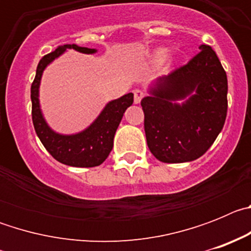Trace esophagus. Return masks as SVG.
I'll use <instances>...</instances> for the list:
<instances>
[{
  "mask_svg": "<svg viewBox=\"0 0 251 251\" xmlns=\"http://www.w3.org/2000/svg\"><path fill=\"white\" fill-rule=\"evenodd\" d=\"M133 94H134V103H136V104L141 103L142 98L145 97V92H143V90H141V89H136L134 92H133Z\"/></svg>",
  "mask_w": 251,
  "mask_h": 251,
  "instance_id": "esophagus-1",
  "label": "esophagus"
}]
</instances>
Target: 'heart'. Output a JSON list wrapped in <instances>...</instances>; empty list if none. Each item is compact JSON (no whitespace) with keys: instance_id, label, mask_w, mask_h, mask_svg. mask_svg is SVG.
Here are the masks:
<instances>
[{"instance_id":"heart-1","label":"heart","mask_w":251,"mask_h":251,"mask_svg":"<svg viewBox=\"0 0 251 251\" xmlns=\"http://www.w3.org/2000/svg\"><path fill=\"white\" fill-rule=\"evenodd\" d=\"M167 55L168 51L166 50V49H159V50H157L156 52H154V55H153V61L156 64L163 63L166 57H167Z\"/></svg>"}]
</instances>
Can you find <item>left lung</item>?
Segmentation results:
<instances>
[{"instance_id": "8db88e82", "label": "left lung", "mask_w": 251, "mask_h": 251, "mask_svg": "<svg viewBox=\"0 0 251 251\" xmlns=\"http://www.w3.org/2000/svg\"><path fill=\"white\" fill-rule=\"evenodd\" d=\"M200 50L186 65L158 77L141 101L148 148L165 163L201 157L225 123L226 73L210 46L201 45Z\"/></svg>"}]
</instances>
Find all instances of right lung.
Masks as SVG:
<instances>
[{
	"mask_svg": "<svg viewBox=\"0 0 251 251\" xmlns=\"http://www.w3.org/2000/svg\"><path fill=\"white\" fill-rule=\"evenodd\" d=\"M66 49L83 52L94 54L95 49L81 48L75 44L59 46L55 51L45 55L40 60L36 69V76L31 85V101H32V123L37 137L51 156L64 165L73 167H95L101 165L109 156L113 148L115 130L121 123L123 114L128 106L133 104V94L123 95L121 98L109 101L104 106L98 118L89 127L76 134H60L54 132L48 126L41 113L39 100V88L41 76L46 66L63 54Z\"/></svg>",
	"mask_w": 251,
	"mask_h": 251,
	"instance_id": "1",
	"label": "right lung"
}]
</instances>
